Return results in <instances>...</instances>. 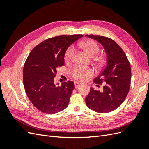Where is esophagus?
<instances>
[{"label": "esophagus", "mask_w": 149, "mask_h": 149, "mask_svg": "<svg viewBox=\"0 0 149 149\" xmlns=\"http://www.w3.org/2000/svg\"><path fill=\"white\" fill-rule=\"evenodd\" d=\"M81 84V83H79V82H78V81H75V82H74V86H75V88H78Z\"/></svg>", "instance_id": "obj_1"}]
</instances>
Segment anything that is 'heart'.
<instances>
[{"instance_id":"1","label":"heart","mask_w":149,"mask_h":149,"mask_svg":"<svg viewBox=\"0 0 149 149\" xmlns=\"http://www.w3.org/2000/svg\"><path fill=\"white\" fill-rule=\"evenodd\" d=\"M78 47L82 49L86 55L89 57H94V61L98 65L101 66L104 63V58L102 56H97L100 52V47L98 44L93 40H86L78 43ZM74 55V49L69 47L66 49L64 55V60L66 63H70ZM73 77L80 81H84L93 74L91 69L86 68L81 66H76L72 71Z\"/></svg>"}]
</instances>
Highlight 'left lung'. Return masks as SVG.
<instances>
[{
	"instance_id": "left-lung-1",
	"label": "left lung",
	"mask_w": 149,
	"mask_h": 149,
	"mask_svg": "<svg viewBox=\"0 0 149 149\" xmlns=\"http://www.w3.org/2000/svg\"><path fill=\"white\" fill-rule=\"evenodd\" d=\"M86 36L100 42L107 57L106 67L94 79L98 84H105L103 91L90 88L86 104L89 109L100 113L113 111L122 104L129 93L131 79L130 63L123 49L113 40L100 35Z\"/></svg>"
}]
</instances>
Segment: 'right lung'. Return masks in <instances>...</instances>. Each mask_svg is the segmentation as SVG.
Listing matches in <instances>:
<instances>
[{
  "mask_svg": "<svg viewBox=\"0 0 149 149\" xmlns=\"http://www.w3.org/2000/svg\"><path fill=\"white\" fill-rule=\"evenodd\" d=\"M83 37L78 34L52 37L44 40L30 53L23 70L24 86L29 100L43 113L55 114L68 105L74 83L68 81L58 86L54 78L57 68L65 65L67 48Z\"/></svg>",
  "mask_w": 149,
  "mask_h": 149,
  "instance_id": "1",
  "label": "right lung"
}]
</instances>
